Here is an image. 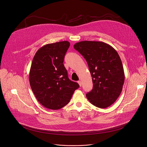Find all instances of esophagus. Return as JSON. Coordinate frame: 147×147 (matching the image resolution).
<instances>
[{"label":"esophagus","mask_w":147,"mask_h":147,"mask_svg":"<svg viewBox=\"0 0 147 147\" xmlns=\"http://www.w3.org/2000/svg\"><path fill=\"white\" fill-rule=\"evenodd\" d=\"M78 84H79V86H80V87L82 86V82H81V81L80 80L78 81Z\"/></svg>","instance_id":"obj_1"}]
</instances>
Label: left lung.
<instances>
[{"mask_svg":"<svg viewBox=\"0 0 147 147\" xmlns=\"http://www.w3.org/2000/svg\"><path fill=\"white\" fill-rule=\"evenodd\" d=\"M74 48L86 60L92 77L93 88L86 94L87 99L98 108L109 107L120 95L124 82L119 54L103 42L81 41Z\"/></svg>","mask_w":147,"mask_h":147,"instance_id":"8db88e82","label":"left lung"}]
</instances>
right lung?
I'll list each match as a JSON object with an SVG mask.
<instances>
[{"label":"right lung","instance_id":"1","mask_svg":"<svg viewBox=\"0 0 147 147\" xmlns=\"http://www.w3.org/2000/svg\"><path fill=\"white\" fill-rule=\"evenodd\" d=\"M68 41L49 44L36 52L29 74L30 86L38 102L44 107L57 110L69 102L78 84L68 77L63 65Z\"/></svg>","mask_w":147,"mask_h":147}]
</instances>
